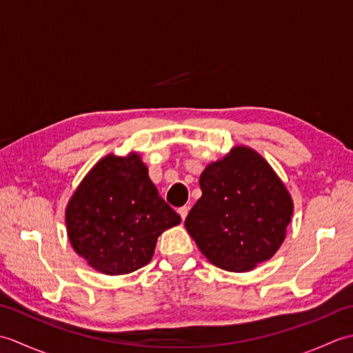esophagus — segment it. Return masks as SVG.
I'll list each match as a JSON object with an SVG mask.
<instances>
[{
    "label": "esophagus",
    "mask_w": 353,
    "mask_h": 353,
    "mask_svg": "<svg viewBox=\"0 0 353 353\" xmlns=\"http://www.w3.org/2000/svg\"><path fill=\"white\" fill-rule=\"evenodd\" d=\"M179 215L182 216V220H185L186 219V215H188V212H190V206H182V208H179Z\"/></svg>",
    "instance_id": "esophagus-1"
}]
</instances>
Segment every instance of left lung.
I'll return each mask as SVG.
<instances>
[{
    "instance_id": "8db88e82",
    "label": "left lung",
    "mask_w": 353,
    "mask_h": 353,
    "mask_svg": "<svg viewBox=\"0 0 353 353\" xmlns=\"http://www.w3.org/2000/svg\"><path fill=\"white\" fill-rule=\"evenodd\" d=\"M201 197L185 220L200 252L229 272H249L279 249L292 200L259 153L234 147L200 176Z\"/></svg>"
}]
</instances>
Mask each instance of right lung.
Segmentation results:
<instances>
[{
  "label": "right lung",
  "mask_w": 353,
  "mask_h": 353,
  "mask_svg": "<svg viewBox=\"0 0 353 353\" xmlns=\"http://www.w3.org/2000/svg\"><path fill=\"white\" fill-rule=\"evenodd\" d=\"M70 243L97 272L117 276L147 265L157 236L181 223L139 154H108L88 172L65 212Z\"/></svg>",
  "instance_id": "obj_1"
}]
</instances>
